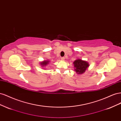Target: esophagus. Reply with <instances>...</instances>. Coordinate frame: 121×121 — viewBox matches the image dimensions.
<instances>
[{
  "label": "esophagus",
  "instance_id": "1",
  "mask_svg": "<svg viewBox=\"0 0 121 121\" xmlns=\"http://www.w3.org/2000/svg\"><path fill=\"white\" fill-rule=\"evenodd\" d=\"M61 58L62 60H64V57H61Z\"/></svg>",
  "mask_w": 121,
  "mask_h": 121
}]
</instances>
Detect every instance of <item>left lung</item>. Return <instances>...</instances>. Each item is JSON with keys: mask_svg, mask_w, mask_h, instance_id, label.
<instances>
[{"mask_svg": "<svg viewBox=\"0 0 121 121\" xmlns=\"http://www.w3.org/2000/svg\"><path fill=\"white\" fill-rule=\"evenodd\" d=\"M75 70L78 74H83L85 72L86 69L89 67V64L86 61L82 60H76L74 62Z\"/></svg>", "mask_w": 121, "mask_h": 121, "instance_id": "1", "label": "left lung"}]
</instances>
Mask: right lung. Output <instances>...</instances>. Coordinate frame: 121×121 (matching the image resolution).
<instances>
[{"label":"right lung","mask_w":121,"mask_h":121,"mask_svg":"<svg viewBox=\"0 0 121 121\" xmlns=\"http://www.w3.org/2000/svg\"><path fill=\"white\" fill-rule=\"evenodd\" d=\"M48 63H49V61H48V60H45V61H44L43 62H41V64H40V65H42V66H45V65H46Z\"/></svg>","instance_id":"add662e5"}]
</instances>
